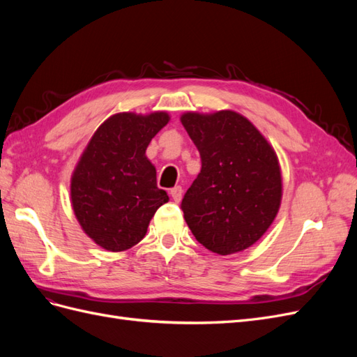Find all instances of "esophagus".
I'll use <instances>...</instances> for the list:
<instances>
[{
    "instance_id": "obj_1",
    "label": "esophagus",
    "mask_w": 357,
    "mask_h": 357,
    "mask_svg": "<svg viewBox=\"0 0 357 357\" xmlns=\"http://www.w3.org/2000/svg\"><path fill=\"white\" fill-rule=\"evenodd\" d=\"M169 193H171L172 199H174L176 202H180V199H181V195H183V189H181L180 186H176V188H172V189L169 190Z\"/></svg>"
}]
</instances>
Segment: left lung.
<instances>
[{"mask_svg": "<svg viewBox=\"0 0 357 357\" xmlns=\"http://www.w3.org/2000/svg\"><path fill=\"white\" fill-rule=\"evenodd\" d=\"M180 121L201 155V172L181 201L195 238L222 256L253 245L282 204V169L273 146L243 114L188 112Z\"/></svg>", "mask_w": 357, "mask_h": 357, "instance_id": "left-lung-1", "label": "left lung"}]
</instances>
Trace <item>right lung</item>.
<instances>
[{
    "label": "right lung",
    "mask_w": 357,
    "mask_h": 357,
    "mask_svg": "<svg viewBox=\"0 0 357 357\" xmlns=\"http://www.w3.org/2000/svg\"><path fill=\"white\" fill-rule=\"evenodd\" d=\"M169 114L117 113L96 129L71 176L75 219L93 243L123 252L144 238L168 195L156 185V168L146 156Z\"/></svg>",
    "instance_id": "obj_1"
}]
</instances>
